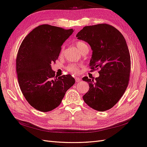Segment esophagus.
Masks as SVG:
<instances>
[{
  "instance_id": "obj_1",
  "label": "esophagus",
  "mask_w": 147,
  "mask_h": 147,
  "mask_svg": "<svg viewBox=\"0 0 147 147\" xmlns=\"http://www.w3.org/2000/svg\"><path fill=\"white\" fill-rule=\"evenodd\" d=\"M75 78H76V80L77 82H80L81 81V78H80L79 77H75Z\"/></svg>"
}]
</instances>
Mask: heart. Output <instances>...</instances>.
<instances>
[{"label":"heart","mask_w":147,"mask_h":147,"mask_svg":"<svg viewBox=\"0 0 147 147\" xmlns=\"http://www.w3.org/2000/svg\"><path fill=\"white\" fill-rule=\"evenodd\" d=\"M76 45L77 46V47L78 48V49L79 50V51L80 52V53L83 52L84 50H85L86 49L88 48V47L87 45V44H85L84 42H82V41L77 42L76 43ZM63 52V47L61 50V52H60V54L62 55ZM67 70L69 71H70V73L76 74V73L77 72V71H78V67H77V65H76V64H71V65H69L67 67Z\"/></svg>","instance_id":"obj_1"}]
</instances>
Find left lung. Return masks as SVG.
I'll use <instances>...</instances> for the list:
<instances>
[{
	"label": "left lung",
	"mask_w": 147,
	"mask_h": 147,
	"mask_svg": "<svg viewBox=\"0 0 147 147\" xmlns=\"http://www.w3.org/2000/svg\"><path fill=\"white\" fill-rule=\"evenodd\" d=\"M76 36L92 50L91 69H100L95 79L82 78L90 87L84 100L100 112L109 110L122 96L129 81L131 61L127 42L116 28L106 24L85 26Z\"/></svg>",
	"instance_id": "obj_1"
}]
</instances>
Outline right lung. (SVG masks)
<instances>
[{
	"mask_svg": "<svg viewBox=\"0 0 147 147\" xmlns=\"http://www.w3.org/2000/svg\"><path fill=\"white\" fill-rule=\"evenodd\" d=\"M73 32L72 28L41 25L32 30L20 46L16 71L20 90L28 103L40 112L57 108L75 84L70 75L58 77L51 67Z\"/></svg>",
	"mask_w": 147,
	"mask_h": 147,
	"instance_id": "right-lung-1",
	"label": "right lung"
}]
</instances>
